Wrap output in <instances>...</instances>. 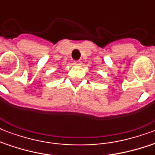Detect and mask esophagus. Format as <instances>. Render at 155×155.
Listing matches in <instances>:
<instances>
[{"instance_id":"obj_1","label":"esophagus","mask_w":155,"mask_h":155,"mask_svg":"<svg viewBox=\"0 0 155 155\" xmlns=\"http://www.w3.org/2000/svg\"><path fill=\"white\" fill-rule=\"evenodd\" d=\"M74 65H75V66L80 65V60L74 61Z\"/></svg>"}]
</instances>
